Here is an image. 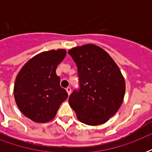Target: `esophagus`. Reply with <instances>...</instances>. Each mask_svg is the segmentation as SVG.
I'll return each instance as SVG.
<instances>
[{"label":"esophagus","mask_w":152,"mask_h":152,"mask_svg":"<svg viewBox=\"0 0 152 152\" xmlns=\"http://www.w3.org/2000/svg\"><path fill=\"white\" fill-rule=\"evenodd\" d=\"M66 91H67V92H68V95H70L71 94V91H72V89L70 87H68V88H66Z\"/></svg>","instance_id":"1"}]
</instances>
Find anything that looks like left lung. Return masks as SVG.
<instances>
[{"label": "left lung", "instance_id": "obj_1", "mask_svg": "<svg viewBox=\"0 0 152 152\" xmlns=\"http://www.w3.org/2000/svg\"><path fill=\"white\" fill-rule=\"evenodd\" d=\"M77 67L79 87L69 102L78 120L86 125L103 124L122 103L125 83L110 55L99 46L88 44L68 52Z\"/></svg>", "mask_w": 152, "mask_h": 152}]
</instances>
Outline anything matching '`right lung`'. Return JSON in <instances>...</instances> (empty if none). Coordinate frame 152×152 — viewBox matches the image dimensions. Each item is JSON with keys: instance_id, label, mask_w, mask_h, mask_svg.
Segmentation results:
<instances>
[{"instance_id": "add662e5", "label": "right lung", "mask_w": 152, "mask_h": 152, "mask_svg": "<svg viewBox=\"0 0 152 152\" xmlns=\"http://www.w3.org/2000/svg\"><path fill=\"white\" fill-rule=\"evenodd\" d=\"M65 55L64 50L41 53L25 64L16 76L15 102L21 112L35 122H47L54 118L60 105L68 98L56 74Z\"/></svg>"}]
</instances>
